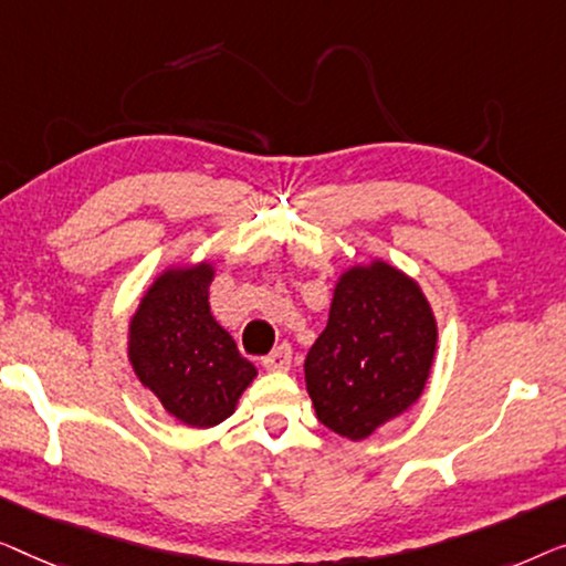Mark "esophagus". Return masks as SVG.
Returning a JSON list of instances; mask_svg holds the SVG:
<instances>
[{
	"label": "esophagus",
	"mask_w": 566,
	"mask_h": 566,
	"mask_svg": "<svg viewBox=\"0 0 566 566\" xmlns=\"http://www.w3.org/2000/svg\"><path fill=\"white\" fill-rule=\"evenodd\" d=\"M292 366V348L282 344L276 346L272 354L264 356V369L269 371H286Z\"/></svg>",
	"instance_id": "esophagus-1"
}]
</instances>
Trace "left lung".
<instances>
[{"label":"left lung","instance_id":"1","mask_svg":"<svg viewBox=\"0 0 566 566\" xmlns=\"http://www.w3.org/2000/svg\"><path fill=\"white\" fill-rule=\"evenodd\" d=\"M436 340L439 325L416 280L387 261L348 269L305 359L317 420L344 439H369L423 395Z\"/></svg>","mask_w":566,"mask_h":566}]
</instances>
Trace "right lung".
Returning a JSON list of instances; mask_svg holds the SVG:
<instances>
[{
  "mask_svg": "<svg viewBox=\"0 0 566 566\" xmlns=\"http://www.w3.org/2000/svg\"><path fill=\"white\" fill-rule=\"evenodd\" d=\"M212 264L171 266L140 297L127 331V356L143 387L189 428L233 416L256 366L238 354L210 313Z\"/></svg>",
  "mask_w": 566,
  "mask_h": 566,
  "instance_id": "1",
  "label": "right lung"
}]
</instances>
